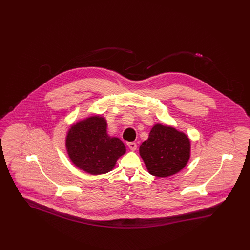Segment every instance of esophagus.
Instances as JSON below:
<instances>
[{
	"label": "esophagus",
	"instance_id": "1",
	"mask_svg": "<svg viewBox=\"0 0 250 250\" xmlns=\"http://www.w3.org/2000/svg\"><path fill=\"white\" fill-rule=\"evenodd\" d=\"M127 146L129 147L131 151H135L137 149V143H127Z\"/></svg>",
	"mask_w": 250,
	"mask_h": 250
}]
</instances>
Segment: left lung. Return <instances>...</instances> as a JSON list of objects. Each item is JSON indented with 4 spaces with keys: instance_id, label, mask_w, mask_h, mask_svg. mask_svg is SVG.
<instances>
[{
    "instance_id": "obj_1",
    "label": "left lung",
    "mask_w": 250,
    "mask_h": 250,
    "mask_svg": "<svg viewBox=\"0 0 250 250\" xmlns=\"http://www.w3.org/2000/svg\"><path fill=\"white\" fill-rule=\"evenodd\" d=\"M140 155L150 174L167 177L187 165L190 156V141L175 128L156 124L148 140L141 145Z\"/></svg>"
}]
</instances>
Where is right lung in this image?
Returning a JSON list of instances; mask_svg holds the SVG:
<instances>
[{"instance_id":"add662e5","label":"right lung","mask_w":250,"mask_h":250,"mask_svg":"<svg viewBox=\"0 0 250 250\" xmlns=\"http://www.w3.org/2000/svg\"><path fill=\"white\" fill-rule=\"evenodd\" d=\"M66 148L72 162L93 175L110 171L125 153L121 140L107 136V123L99 116L73 125L67 134Z\"/></svg>"}]
</instances>
